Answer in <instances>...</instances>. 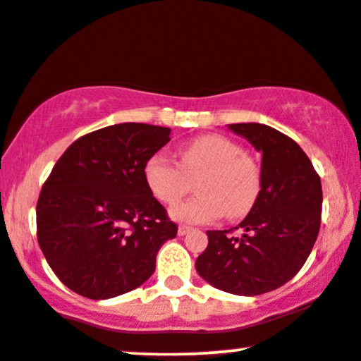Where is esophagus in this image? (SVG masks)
Masks as SVG:
<instances>
[{
    "instance_id": "obj_1",
    "label": "esophagus",
    "mask_w": 361,
    "mask_h": 361,
    "mask_svg": "<svg viewBox=\"0 0 361 361\" xmlns=\"http://www.w3.org/2000/svg\"><path fill=\"white\" fill-rule=\"evenodd\" d=\"M191 231L190 226H185V224H180L178 226V236H185V234H188Z\"/></svg>"
}]
</instances>
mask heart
Returning <instances> with one entry per match:
<instances>
[{
  "label": "heart",
  "instance_id": "obj_1",
  "mask_svg": "<svg viewBox=\"0 0 361 361\" xmlns=\"http://www.w3.org/2000/svg\"><path fill=\"white\" fill-rule=\"evenodd\" d=\"M195 185L196 198L173 206V219L209 223L223 216L238 219L254 208L261 195L262 171L251 155L223 135L195 138L180 150V166L155 153L148 158L143 176L150 193L163 204H175Z\"/></svg>",
  "mask_w": 361,
  "mask_h": 361
}]
</instances>
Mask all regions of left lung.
<instances>
[{
	"mask_svg": "<svg viewBox=\"0 0 361 361\" xmlns=\"http://www.w3.org/2000/svg\"><path fill=\"white\" fill-rule=\"evenodd\" d=\"M229 130L262 153L261 195L239 226L206 231L208 247L196 272L216 289L261 295L289 282L304 266L320 229L322 183L305 152L264 123H233Z\"/></svg>",
	"mask_w": 361,
	"mask_h": 361,
	"instance_id": "8db88e82",
	"label": "left lung"
}]
</instances>
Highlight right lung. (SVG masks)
Wrapping results in <instances>:
<instances>
[{
    "label": "right lung",
    "instance_id": "obj_1",
    "mask_svg": "<svg viewBox=\"0 0 361 361\" xmlns=\"http://www.w3.org/2000/svg\"><path fill=\"white\" fill-rule=\"evenodd\" d=\"M171 130L117 123L77 138L52 168L36 206L37 243L62 284L94 300L122 295L155 272L178 233L143 176Z\"/></svg>",
    "mask_w": 361,
    "mask_h": 361
}]
</instances>
